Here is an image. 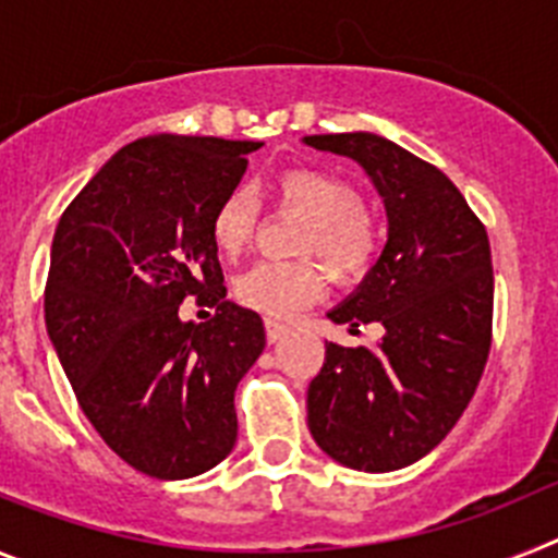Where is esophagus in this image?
Segmentation results:
<instances>
[{
  "label": "esophagus",
  "mask_w": 558,
  "mask_h": 558,
  "mask_svg": "<svg viewBox=\"0 0 558 558\" xmlns=\"http://www.w3.org/2000/svg\"><path fill=\"white\" fill-rule=\"evenodd\" d=\"M265 332H268V343H279L290 332V327L282 322H276V318H265Z\"/></svg>",
  "instance_id": "1"
}]
</instances>
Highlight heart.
Returning <instances> with one entry per match:
<instances>
[{
    "label": "heart",
    "instance_id": "heart-1",
    "mask_svg": "<svg viewBox=\"0 0 558 558\" xmlns=\"http://www.w3.org/2000/svg\"><path fill=\"white\" fill-rule=\"evenodd\" d=\"M276 198L302 211L310 226L302 236V254H318L340 279H357L374 263L379 231L363 211L360 192L347 179L324 170L295 167L276 179ZM259 218L254 192L234 186L211 211V243L223 259H234L251 243ZM324 293L318 270L310 265L259 263L234 279V299L268 318H293Z\"/></svg>",
    "mask_w": 558,
    "mask_h": 558
}]
</instances>
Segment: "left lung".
Here are the masks:
<instances>
[{
  "instance_id": "1",
  "label": "left lung",
  "mask_w": 558,
  "mask_h": 558,
  "mask_svg": "<svg viewBox=\"0 0 558 558\" xmlns=\"http://www.w3.org/2000/svg\"><path fill=\"white\" fill-rule=\"evenodd\" d=\"M304 145L357 161L388 218L386 248L329 322L383 324L377 347L327 343L307 388V425L329 458L393 472L456 427L492 347L489 236L458 186L377 133H322Z\"/></svg>"
}]
</instances>
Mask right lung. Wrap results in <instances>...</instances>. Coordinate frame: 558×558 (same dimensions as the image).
Wrapping results in <instances>:
<instances>
[{
  "mask_svg": "<svg viewBox=\"0 0 558 558\" xmlns=\"http://www.w3.org/2000/svg\"><path fill=\"white\" fill-rule=\"evenodd\" d=\"M263 142L153 133L117 150L58 220L44 318L83 413L133 470L184 481L236 441V383L263 318L226 299L211 211ZM186 294L215 306L181 323Z\"/></svg>",
  "mask_w": 558,
  "mask_h": 558,
  "instance_id": "add662e5",
  "label": "right lung"
}]
</instances>
